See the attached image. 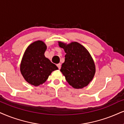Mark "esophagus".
I'll return each instance as SVG.
<instances>
[{
  "label": "esophagus",
  "mask_w": 124,
  "mask_h": 124,
  "mask_svg": "<svg viewBox=\"0 0 124 124\" xmlns=\"http://www.w3.org/2000/svg\"><path fill=\"white\" fill-rule=\"evenodd\" d=\"M57 67H58V68L60 70L61 68V64L59 63V64H57Z\"/></svg>",
  "instance_id": "esophagus-1"
}]
</instances>
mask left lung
<instances>
[{
  "label": "left lung",
  "instance_id": "1",
  "mask_svg": "<svg viewBox=\"0 0 124 124\" xmlns=\"http://www.w3.org/2000/svg\"><path fill=\"white\" fill-rule=\"evenodd\" d=\"M66 54L60 71L69 85L76 89L87 86L95 73V65L89 52L77 42L67 44L58 41Z\"/></svg>",
  "mask_w": 124,
  "mask_h": 124
}]
</instances>
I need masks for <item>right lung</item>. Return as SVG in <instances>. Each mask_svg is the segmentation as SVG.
I'll return each mask as SVG.
<instances>
[{"mask_svg":"<svg viewBox=\"0 0 124 124\" xmlns=\"http://www.w3.org/2000/svg\"><path fill=\"white\" fill-rule=\"evenodd\" d=\"M47 46L42 41L30 44L26 49L20 65L22 75L28 83L39 86L45 83L57 67L44 55Z\"/></svg>","mask_w":124,"mask_h":124,"instance_id":"obj_1","label":"right lung"}]
</instances>
